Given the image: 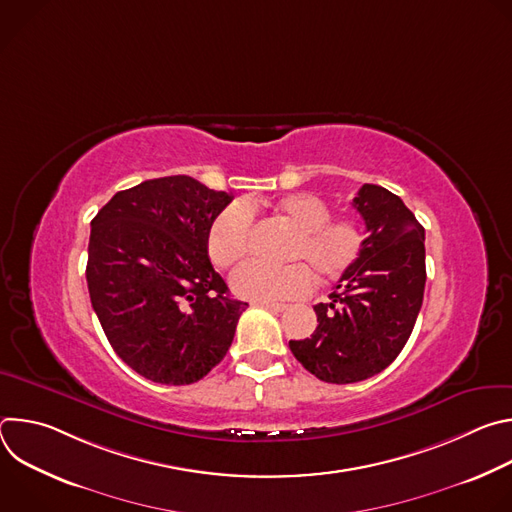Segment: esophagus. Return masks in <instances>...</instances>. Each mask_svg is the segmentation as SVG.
Masks as SVG:
<instances>
[{"instance_id":"esophagus-1","label":"esophagus","mask_w":512,"mask_h":512,"mask_svg":"<svg viewBox=\"0 0 512 512\" xmlns=\"http://www.w3.org/2000/svg\"><path fill=\"white\" fill-rule=\"evenodd\" d=\"M255 306H259V308H265V310H269V312H285L287 310V306L285 304H275V302H255Z\"/></svg>"}]
</instances>
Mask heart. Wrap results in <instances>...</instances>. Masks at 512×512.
<instances>
[{
  "label": "heart",
  "instance_id": "1",
  "mask_svg": "<svg viewBox=\"0 0 512 512\" xmlns=\"http://www.w3.org/2000/svg\"><path fill=\"white\" fill-rule=\"evenodd\" d=\"M277 218L294 229L283 249L285 265L245 263L231 275L237 296L253 302L300 298L312 289L316 273L322 281L338 279L360 257L364 235L354 218H330L326 200L312 192H296L279 198L273 206ZM253 204L237 200L214 216L208 227L206 247L216 267L239 263L251 247Z\"/></svg>",
  "mask_w": 512,
  "mask_h": 512
}]
</instances>
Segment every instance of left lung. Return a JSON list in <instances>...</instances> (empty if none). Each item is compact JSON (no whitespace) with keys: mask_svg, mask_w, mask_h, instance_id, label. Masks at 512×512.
Returning <instances> with one entry per match:
<instances>
[{"mask_svg":"<svg viewBox=\"0 0 512 512\" xmlns=\"http://www.w3.org/2000/svg\"><path fill=\"white\" fill-rule=\"evenodd\" d=\"M352 206L367 227L362 253L328 302L314 306V334L289 340L306 371L336 385L389 367L413 332L425 289V229L403 200L364 184Z\"/></svg>","mask_w":512,"mask_h":512,"instance_id":"1","label":"left lung"}]
</instances>
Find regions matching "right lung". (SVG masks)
<instances>
[{"mask_svg": "<svg viewBox=\"0 0 512 512\" xmlns=\"http://www.w3.org/2000/svg\"><path fill=\"white\" fill-rule=\"evenodd\" d=\"M233 200L190 176L117 192L91 221L87 283L119 358L162 385H190L221 362L247 302L208 259V227Z\"/></svg>", "mask_w": 512, "mask_h": 512, "instance_id": "obj_1", "label": "right lung"}]
</instances>
